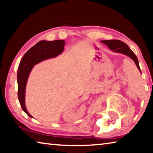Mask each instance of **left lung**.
Returning <instances> with one entry per match:
<instances>
[{
  "label": "left lung",
  "instance_id": "obj_1",
  "mask_svg": "<svg viewBox=\"0 0 153 153\" xmlns=\"http://www.w3.org/2000/svg\"><path fill=\"white\" fill-rule=\"evenodd\" d=\"M102 42L105 44L106 45H107L108 47L111 50L113 51L114 52L122 53V54H124V55L129 56V57L135 62L137 67H138V69H139L140 71L141 72L137 56H136L135 54L133 53V51L129 48V46L127 45L126 43H124L123 42H122V41L118 40H102Z\"/></svg>",
  "mask_w": 153,
  "mask_h": 153
}]
</instances>
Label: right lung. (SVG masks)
Masks as SVG:
<instances>
[{
    "label": "right lung",
    "mask_w": 153,
    "mask_h": 153,
    "mask_svg": "<svg viewBox=\"0 0 153 153\" xmlns=\"http://www.w3.org/2000/svg\"><path fill=\"white\" fill-rule=\"evenodd\" d=\"M65 40L54 41L41 40L28 50L20 61L17 71L18 98L22 109L30 117L32 116L28 113L25 105V86L31 70L33 65L45 59L55 57L64 50Z\"/></svg>",
    "instance_id": "add662e5"
}]
</instances>
